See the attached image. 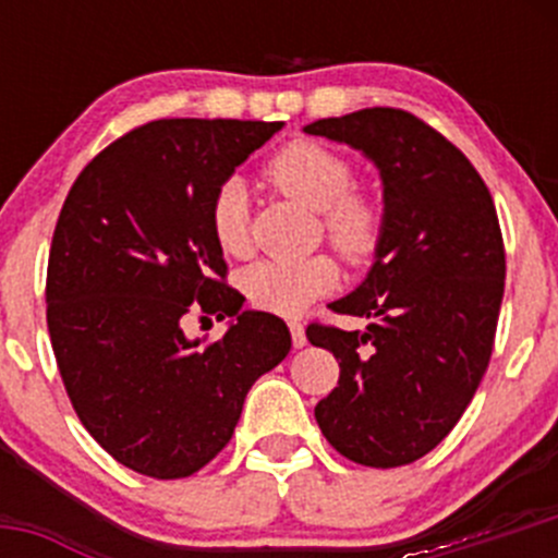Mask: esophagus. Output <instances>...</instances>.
Instances as JSON below:
<instances>
[{"instance_id":"1","label":"esophagus","mask_w":558,"mask_h":558,"mask_svg":"<svg viewBox=\"0 0 558 558\" xmlns=\"http://www.w3.org/2000/svg\"><path fill=\"white\" fill-rule=\"evenodd\" d=\"M289 329H291V342H294V348H305L307 342L305 326H302L300 320H289Z\"/></svg>"}]
</instances>
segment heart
I'll use <instances>...</instances> for the list:
<instances>
[{
    "label": "heart",
    "mask_w": 558,
    "mask_h": 558,
    "mask_svg": "<svg viewBox=\"0 0 558 558\" xmlns=\"http://www.w3.org/2000/svg\"><path fill=\"white\" fill-rule=\"evenodd\" d=\"M267 178L289 199L320 213L329 243L351 264H364L380 245L384 210L362 191H351L353 167L318 143H291L269 159ZM210 234L227 256L247 251V199L240 180H227L213 196ZM340 267L326 253L305 258H262L240 272V289L253 307L275 315H296L329 294Z\"/></svg>",
    "instance_id": "heart-1"
}]
</instances>
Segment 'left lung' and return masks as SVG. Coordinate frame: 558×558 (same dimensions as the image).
<instances>
[{"mask_svg":"<svg viewBox=\"0 0 558 558\" xmlns=\"http://www.w3.org/2000/svg\"><path fill=\"white\" fill-rule=\"evenodd\" d=\"M305 132L362 150L384 180L375 264L329 305L373 324L307 326V340L340 362L315 421L356 464H410L446 440L492 359L505 294L494 199L470 159L413 112L367 107Z\"/></svg>","mask_w":558,"mask_h":558,"instance_id":"left-lung-1","label":"left lung"}]
</instances>
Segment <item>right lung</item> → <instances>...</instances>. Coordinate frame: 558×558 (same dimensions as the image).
<instances>
[{
    "instance_id": "add662e5",
    "label": "right lung",
    "mask_w": 558,
    "mask_h": 558,
    "mask_svg": "<svg viewBox=\"0 0 558 558\" xmlns=\"http://www.w3.org/2000/svg\"><path fill=\"white\" fill-rule=\"evenodd\" d=\"M283 121L165 118L132 129L77 174L48 258V331L88 435L140 475L174 481L216 459L245 393L291 351L278 315L227 286L210 205ZM191 310L232 317L189 341Z\"/></svg>"
}]
</instances>
